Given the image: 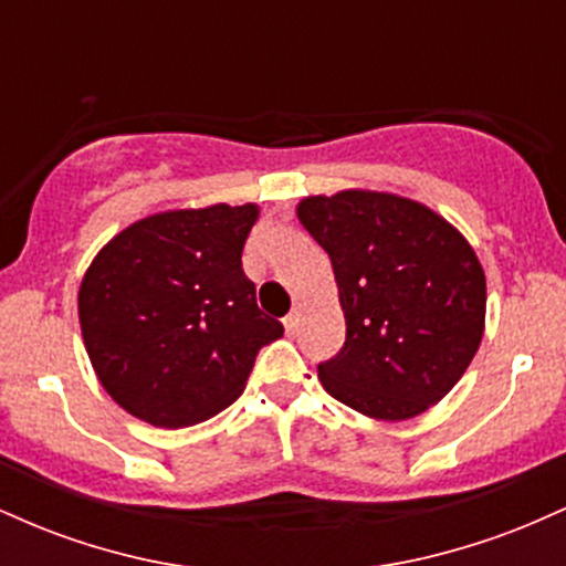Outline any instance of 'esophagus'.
<instances>
[{
  "mask_svg": "<svg viewBox=\"0 0 566 566\" xmlns=\"http://www.w3.org/2000/svg\"><path fill=\"white\" fill-rule=\"evenodd\" d=\"M297 327H301V311L295 308L284 316V329H287V335H295Z\"/></svg>",
  "mask_w": 566,
  "mask_h": 566,
  "instance_id": "1",
  "label": "esophagus"
}]
</instances>
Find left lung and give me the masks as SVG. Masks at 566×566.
<instances>
[{
	"mask_svg": "<svg viewBox=\"0 0 566 566\" xmlns=\"http://www.w3.org/2000/svg\"><path fill=\"white\" fill-rule=\"evenodd\" d=\"M297 220L333 261L346 343L319 365L324 391L375 420L426 412L463 378L484 335L476 252L431 207L346 188L305 197Z\"/></svg>",
	"mask_w": 566,
	"mask_h": 566,
	"instance_id": "left-lung-1",
	"label": "left lung"
}]
</instances>
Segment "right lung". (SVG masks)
Listing matches in <instances>:
<instances>
[{
	"mask_svg": "<svg viewBox=\"0 0 566 566\" xmlns=\"http://www.w3.org/2000/svg\"><path fill=\"white\" fill-rule=\"evenodd\" d=\"M261 207L210 205L129 223L84 271V348L125 412L157 428L210 420L244 391L282 322L255 303L242 250Z\"/></svg>",
	"mask_w": 566,
	"mask_h": 566,
	"instance_id": "1",
	"label": "right lung"
}]
</instances>
